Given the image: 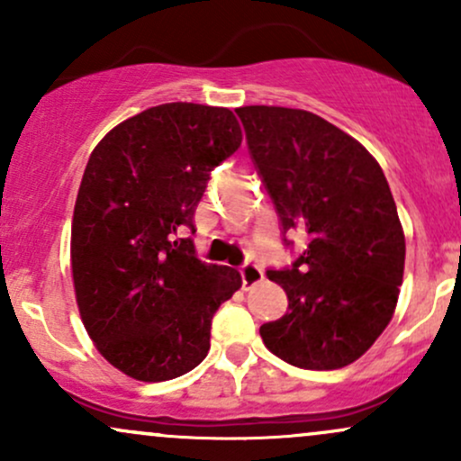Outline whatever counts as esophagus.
I'll return each instance as SVG.
<instances>
[{"label": "esophagus", "instance_id": "1", "mask_svg": "<svg viewBox=\"0 0 461 461\" xmlns=\"http://www.w3.org/2000/svg\"><path fill=\"white\" fill-rule=\"evenodd\" d=\"M240 275H242V285H245V288H253V285H258L264 279L262 268L253 262L242 264Z\"/></svg>", "mask_w": 461, "mask_h": 461}]
</instances>
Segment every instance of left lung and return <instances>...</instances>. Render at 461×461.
Masks as SVG:
<instances>
[{
	"label": "left lung",
	"instance_id": "1",
	"mask_svg": "<svg viewBox=\"0 0 461 461\" xmlns=\"http://www.w3.org/2000/svg\"><path fill=\"white\" fill-rule=\"evenodd\" d=\"M282 230L308 236L284 271H267L288 312L264 322V345L284 362L336 370L373 347L393 319L405 234L379 162L347 131L308 110L236 108Z\"/></svg>",
	"mask_w": 461,
	"mask_h": 461
}]
</instances>
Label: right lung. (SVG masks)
Returning a JSON list of instances; mask_svg holds the SVG:
<instances>
[{
  "instance_id": "add662e5",
  "label": "right lung",
  "mask_w": 461,
  "mask_h": 461,
  "mask_svg": "<svg viewBox=\"0 0 461 461\" xmlns=\"http://www.w3.org/2000/svg\"><path fill=\"white\" fill-rule=\"evenodd\" d=\"M242 142L236 116L162 104L99 140L71 223L76 301L97 351L139 382H167L203 362L212 316L242 285L236 268L201 262L194 210L210 171Z\"/></svg>"
}]
</instances>
